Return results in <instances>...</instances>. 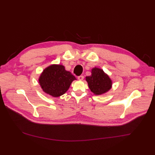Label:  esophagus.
I'll return each instance as SVG.
<instances>
[{
  "label": "esophagus",
  "instance_id": "1",
  "mask_svg": "<svg viewBox=\"0 0 155 155\" xmlns=\"http://www.w3.org/2000/svg\"><path fill=\"white\" fill-rule=\"evenodd\" d=\"M83 78H84V77H83V75H80V76H78V79L79 80H83Z\"/></svg>",
  "mask_w": 155,
  "mask_h": 155
}]
</instances>
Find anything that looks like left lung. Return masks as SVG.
Segmentation results:
<instances>
[{
  "label": "left lung",
  "mask_w": 155,
  "mask_h": 155,
  "mask_svg": "<svg viewBox=\"0 0 155 155\" xmlns=\"http://www.w3.org/2000/svg\"><path fill=\"white\" fill-rule=\"evenodd\" d=\"M91 91L96 95H101L109 91L112 87V81L102 69H92L91 75L86 77Z\"/></svg>",
  "instance_id": "obj_1"
}]
</instances>
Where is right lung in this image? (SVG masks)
<instances>
[{
  "label": "right lung",
  "instance_id": "1",
  "mask_svg": "<svg viewBox=\"0 0 155 155\" xmlns=\"http://www.w3.org/2000/svg\"><path fill=\"white\" fill-rule=\"evenodd\" d=\"M75 80V76L65 71L64 65L53 64L43 70L38 81L44 92L57 97L65 93Z\"/></svg>",
  "mask_w": 155,
  "mask_h": 155
}]
</instances>
